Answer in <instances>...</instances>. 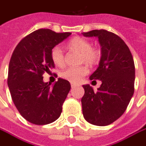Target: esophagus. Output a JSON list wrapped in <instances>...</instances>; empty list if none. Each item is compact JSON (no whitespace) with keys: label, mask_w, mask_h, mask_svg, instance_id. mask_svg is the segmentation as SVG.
<instances>
[{"label":"esophagus","mask_w":146,"mask_h":146,"mask_svg":"<svg viewBox=\"0 0 146 146\" xmlns=\"http://www.w3.org/2000/svg\"><path fill=\"white\" fill-rule=\"evenodd\" d=\"M76 86V85L75 84H71V88H74Z\"/></svg>","instance_id":"34e87169"}]
</instances>
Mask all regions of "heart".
<instances>
[{
    "label": "heart",
    "mask_w": 146,
    "mask_h": 146,
    "mask_svg": "<svg viewBox=\"0 0 146 146\" xmlns=\"http://www.w3.org/2000/svg\"><path fill=\"white\" fill-rule=\"evenodd\" d=\"M69 49L80 53L79 63H86L89 66H94L99 63L101 52L99 49L92 47L91 43L82 37H75L68 42ZM50 59L57 66H63L65 64V56L62 49L59 46H54L50 50ZM88 73L86 66L77 67H68L60 72V77L72 83L79 82L83 76Z\"/></svg>",
    "instance_id": "b5f03b06"
}]
</instances>
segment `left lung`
I'll use <instances>...</instances> for the list:
<instances>
[{
    "instance_id": "left-lung-1",
    "label": "left lung",
    "mask_w": 146,
    "mask_h": 146,
    "mask_svg": "<svg viewBox=\"0 0 146 146\" xmlns=\"http://www.w3.org/2000/svg\"><path fill=\"white\" fill-rule=\"evenodd\" d=\"M86 37H98L101 46L99 66L90 80L102 84L94 92L84 85L81 99L84 118L89 123L105 126L119 119L127 108L134 94L135 64L129 47L117 35L106 30L84 32Z\"/></svg>"
}]
</instances>
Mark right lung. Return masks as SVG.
<instances>
[{
    "instance_id": "1",
    "label": "right lung",
    "mask_w": 146,
    "mask_h": 146,
    "mask_svg": "<svg viewBox=\"0 0 146 146\" xmlns=\"http://www.w3.org/2000/svg\"><path fill=\"white\" fill-rule=\"evenodd\" d=\"M70 35L39 29L24 37L12 53L8 68V87L16 109L32 124L52 123L61 114L70 84L59 78L50 86V83L43 81L42 76L55 67L50 59L51 49Z\"/></svg>"
}]
</instances>
